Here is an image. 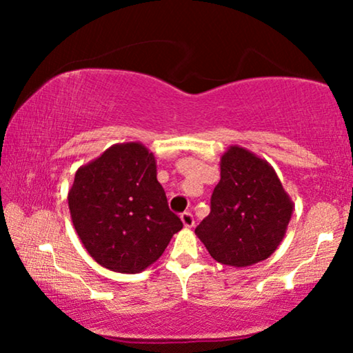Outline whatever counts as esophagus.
Masks as SVG:
<instances>
[{
  "mask_svg": "<svg viewBox=\"0 0 353 353\" xmlns=\"http://www.w3.org/2000/svg\"><path fill=\"white\" fill-rule=\"evenodd\" d=\"M180 219L183 221V225H185V228H192V226H194V216H192L191 212H183Z\"/></svg>",
  "mask_w": 353,
  "mask_h": 353,
  "instance_id": "esophagus-1",
  "label": "esophagus"
}]
</instances>
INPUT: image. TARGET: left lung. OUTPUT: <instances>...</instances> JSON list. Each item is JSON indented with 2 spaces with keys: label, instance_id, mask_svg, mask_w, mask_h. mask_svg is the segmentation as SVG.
Listing matches in <instances>:
<instances>
[{
  "label": "left lung",
  "instance_id": "left-lung-1",
  "mask_svg": "<svg viewBox=\"0 0 353 353\" xmlns=\"http://www.w3.org/2000/svg\"><path fill=\"white\" fill-rule=\"evenodd\" d=\"M220 176L196 236L221 265L244 268L267 260L286 234L292 199L274 168L238 144L221 154Z\"/></svg>",
  "mask_w": 353,
  "mask_h": 353
}]
</instances>
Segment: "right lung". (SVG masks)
<instances>
[{
  "instance_id": "obj_1",
  "label": "right lung",
  "mask_w": 353,
  "mask_h": 353,
  "mask_svg": "<svg viewBox=\"0 0 353 353\" xmlns=\"http://www.w3.org/2000/svg\"><path fill=\"white\" fill-rule=\"evenodd\" d=\"M74 228L94 262L115 273H141L183 228L157 181L154 154L117 143L75 173L69 194Z\"/></svg>"
}]
</instances>
